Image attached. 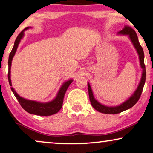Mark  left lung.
<instances>
[{
	"instance_id": "8db88e82",
	"label": "left lung",
	"mask_w": 153,
	"mask_h": 153,
	"mask_svg": "<svg viewBox=\"0 0 153 153\" xmlns=\"http://www.w3.org/2000/svg\"><path fill=\"white\" fill-rule=\"evenodd\" d=\"M118 34H122V35H128L131 40L132 43H133L134 48L137 51V53L139 56L140 65L141 67L142 70V76L140 78V81L138 84V86L134 93L130 97L127 101L122 103V104L117 105V106H106V105L101 104L100 103L98 102L94 97L92 90L89 85V83H87V86H88V91L89 96V100H90L91 104L92 105L94 108L97 110V111L100 112V113H105V114H117L122 112L126 111V110L131 108L133 107L134 105L137 103V101L139 99V98L141 95L142 91H143V86L145 85L146 82V66L144 64V52L143 48L140 46V45L138 42V39L136 35V33L133 28L128 26H125V27L123 28V30H120L117 33Z\"/></svg>"
}]
</instances>
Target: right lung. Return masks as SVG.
Segmentation results:
<instances>
[{"label": "right lung", "instance_id": "1", "mask_svg": "<svg viewBox=\"0 0 153 153\" xmlns=\"http://www.w3.org/2000/svg\"><path fill=\"white\" fill-rule=\"evenodd\" d=\"M28 28H26L25 29H24L18 35L15 41V44H14L13 50H12L10 54L9 59H8V81H9V84L10 86H12L11 79H10V69H11L12 60H13V58L15 56L18 45H19L20 42V40L24 37V30L28 29ZM73 80H69L66 81V82H65L62 85V86L61 87L59 90L57 94H56V97L52 101L47 103H40L37 102L36 101L28 100V99H24V98L20 97L16 92L13 87H11V89L13 91L14 95L15 96L16 99H17V101H19L20 105H21V106L26 112H28V113L40 116H49L58 113L59 111V110L62 108L65 93H66L67 89H68L69 85L71 84Z\"/></svg>", "mask_w": 153, "mask_h": 153}]
</instances>
